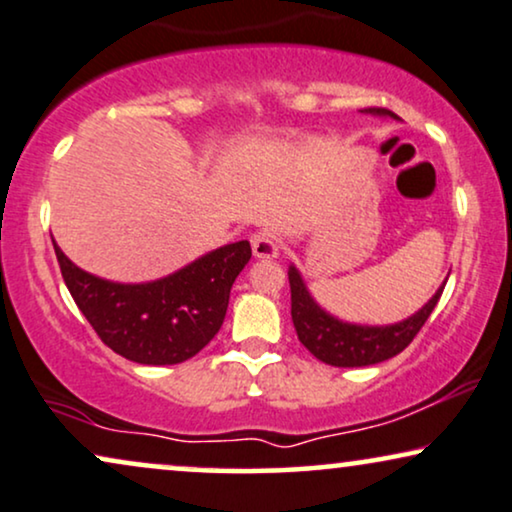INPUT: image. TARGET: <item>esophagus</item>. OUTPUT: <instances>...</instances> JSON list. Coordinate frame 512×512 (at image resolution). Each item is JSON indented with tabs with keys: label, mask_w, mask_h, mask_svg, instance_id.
I'll list each match as a JSON object with an SVG mask.
<instances>
[{
	"label": "esophagus",
	"mask_w": 512,
	"mask_h": 512,
	"mask_svg": "<svg viewBox=\"0 0 512 512\" xmlns=\"http://www.w3.org/2000/svg\"><path fill=\"white\" fill-rule=\"evenodd\" d=\"M250 243H252V252H255V257H262V260H271V257L278 255V241L271 234H267V231L252 234Z\"/></svg>",
	"instance_id": "34e87169"
}]
</instances>
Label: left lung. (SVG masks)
<instances>
[{
  "mask_svg": "<svg viewBox=\"0 0 512 512\" xmlns=\"http://www.w3.org/2000/svg\"><path fill=\"white\" fill-rule=\"evenodd\" d=\"M361 113L371 115H390L397 118L387 108H364ZM290 281V314H293V326L297 331V338L316 359L323 364L340 366V368H357V366H371L380 364V361L397 357L401 349L411 345L416 338L423 323L428 321L432 309L437 307L439 297L446 281L439 286L435 295L430 297L425 307H420L416 314L409 319L392 323V326H359V323H347L335 319L321 309L312 295H309L307 286H304L300 271L293 264L288 269Z\"/></svg>",
  "mask_w": 512,
  "mask_h": 512,
  "instance_id": "left-lung-1",
  "label": "left lung"
}]
</instances>
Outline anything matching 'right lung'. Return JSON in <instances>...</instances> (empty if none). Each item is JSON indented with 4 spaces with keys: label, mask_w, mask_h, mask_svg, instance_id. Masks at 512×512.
<instances>
[{
    "label": "right lung",
    "mask_w": 512,
    "mask_h": 512,
    "mask_svg": "<svg viewBox=\"0 0 512 512\" xmlns=\"http://www.w3.org/2000/svg\"><path fill=\"white\" fill-rule=\"evenodd\" d=\"M54 250L70 295L103 345L146 366L181 364L215 338L231 286L252 257L250 243L238 241L158 281L115 283L87 274L56 243Z\"/></svg>",
    "instance_id": "right-lung-1"
}]
</instances>
